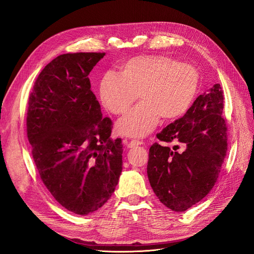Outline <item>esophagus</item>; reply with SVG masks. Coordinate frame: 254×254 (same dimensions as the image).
Listing matches in <instances>:
<instances>
[{
    "mask_svg": "<svg viewBox=\"0 0 254 254\" xmlns=\"http://www.w3.org/2000/svg\"><path fill=\"white\" fill-rule=\"evenodd\" d=\"M140 145H143V142L137 141V140H131V141L126 142L127 148H132V147H135V146H140Z\"/></svg>",
    "mask_w": 254,
    "mask_h": 254,
    "instance_id": "esophagus-1",
    "label": "esophagus"
}]
</instances>
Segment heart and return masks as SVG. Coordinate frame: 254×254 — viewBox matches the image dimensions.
<instances>
[{
    "instance_id": "b5f03b06",
    "label": "heart",
    "mask_w": 254,
    "mask_h": 254,
    "mask_svg": "<svg viewBox=\"0 0 254 254\" xmlns=\"http://www.w3.org/2000/svg\"><path fill=\"white\" fill-rule=\"evenodd\" d=\"M118 75L106 73L98 84V94L106 110L125 113L136 101L142 103L117 124L126 136L142 137L150 133L162 117L171 121L186 113L196 97L199 74L189 64L163 55L129 59L118 65Z\"/></svg>"
}]
</instances>
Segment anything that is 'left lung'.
<instances>
[{"mask_svg":"<svg viewBox=\"0 0 254 254\" xmlns=\"http://www.w3.org/2000/svg\"><path fill=\"white\" fill-rule=\"evenodd\" d=\"M224 95L219 83L199 95L187 113L157 137L176 141L173 150L158 143L149 149L147 176L159 200L184 212L204 198L217 181L227 153V126L221 117Z\"/></svg>","mask_w":254,"mask_h":254,"instance_id":"obj_1","label":"left lung"}]
</instances>
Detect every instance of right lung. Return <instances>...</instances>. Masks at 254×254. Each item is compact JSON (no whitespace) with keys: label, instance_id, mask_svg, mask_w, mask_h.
<instances>
[{"label":"right lung","instance_id":"add662e5","mask_svg":"<svg viewBox=\"0 0 254 254\" xmlns=\"http://www.w3.org/2000/svg\"><path fill=\"white\" fill-rule=\"evenodd\" d=\"M105 53L64 54L38 76L29 95L27 137L44 186L66 210L88 215L113 194L122 140L111 139L89 74Z\"/></svg>","mask_w":254,"mask_h":254}]
</instances>
